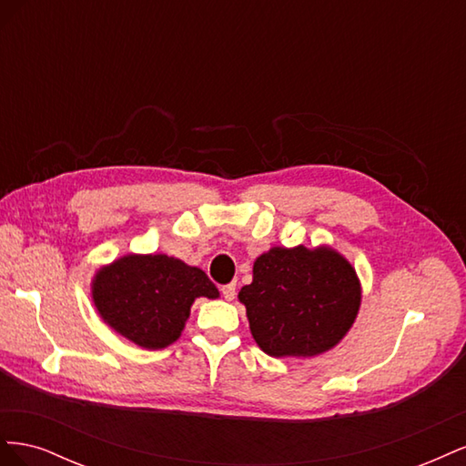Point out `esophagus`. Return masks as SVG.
Masks as SVG:
<instances>
[{
	"label": "esophagus",
	"mask_w": 466,
	"mask_h": 466,
	"mask_svg": "<svg viewBox=\"0 0 466 466\" xmlns=\"http://www.w3.org/2000/svg\"><path fill=\"white\" fill-rule=\"evenodd\" d=\"M221 295L228 301H233L235 299V295H237V286L235 284H228V286H223L221 288Z\"/></svg>",
	"instance_id": "obj_1"
}]
</instances>
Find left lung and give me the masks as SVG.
I'll return each instance as SVG.
<instances>
[{"label": "left lung", "mask_w": 466, "mask_h": 466, "mask_svg": "<svg viewBox=\"0 0 466 466\" xmlns=\"http://www.w3.org/2000/svg\"><path fill=\"white\" fill-rule=\"evenodd\" d=\"M250 332L274 358H309L342 340L358 315L356 270L332 248L274 247L258 257L238 291Z\"/></svg>", "instance_id": "left-lung-1"}]
</instances>
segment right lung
I'll return each mask as SVG.
<instances>
[{
  "instance_id": "obj_1",
  "label": "right lung",
  "mask_w": 466,
  "mask_h": 466,
  "mask_svg": "<svg viewBox=\"0 0 466 466\" xmlns=\"http://www.w3.org/2000/svg\"><path fill=\"white\" fill-rule=\"evenodd\" d=\"M219 295L206 272L167 255H128L103 268L93 281L101 317L134 344L157 350L185 329L196 298Z\"/></svg>"
}]
</instances>
